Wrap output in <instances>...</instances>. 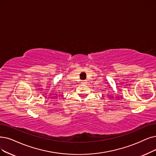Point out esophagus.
<instances>
[{"label":"esophagus","instance_id":"34e87169","mask_svg":"<svg viewBox=\"0 0 156 156\" xmlns=\"http://www.w3.org/2000/svg\"><path fill=\"white\" fill-rule=\"evenodd\" d=\"M86 83V80H83V81H82L83 84H85Z\"/></svg>","mask_w":156,"mask_h":156}]
</instances>
